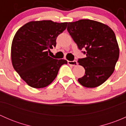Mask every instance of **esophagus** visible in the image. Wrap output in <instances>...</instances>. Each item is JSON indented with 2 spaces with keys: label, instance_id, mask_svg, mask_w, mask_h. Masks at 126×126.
Listing matches in <instances>:
<instances>
[{
  "label": "esophagus",
  "instance_id": "34e87169",
  "mask_svg": "<svg viewBox=\"0 0 126 126\" xmlns=\"http://www.w3.org/2000/svg\"><path fill=\"white\" fill-rule=\"evenodd\" d=\"M68 64H70V65H71V66H77V64H78V63H77V61H76V60H74V61H68Z\"/></svg>",
  "mask_w": 126,
  "mask_h": 126
}]
</instances>
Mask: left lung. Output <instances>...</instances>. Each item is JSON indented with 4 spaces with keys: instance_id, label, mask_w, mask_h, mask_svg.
I'll list each match as a JSON object with an SVG mask.
<instances>
[{
    "instance_id": "1",
    "label": "left lung",
    "mask_w": 126,
    "mask_h": 126,
    "mask_svg": "<svg viewBox=\"0 0 126 126\" xmlns=\"http://www.w3.org/2000/svg\"><path fill=\"white\" fill-rule=\"evenodd\" d=\"M67 30L79 49L87 50V57L78 60L85 69L79 82L87 88L99 87L112 74L119 58L115 33L106 24L90 19L69 22Z\"/></svg>"
}]
</instances>
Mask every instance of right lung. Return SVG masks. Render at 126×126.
Wrapping results in <instances>:
<instances>
[{"instance_id":"add662e5","label":"right lung","mask_w":126,"mask_h":126,"mask_svg":"<svg viewBox=\"0 0 126 126\" xmlns=\"http://www.w3.org/2000/svg\"><path fill=\"white\" fill-rule=\"evenodd\" d=\"M68 22L50 20L33 21L21 27L11 44L13 66L28 85L42 88L50 85L57 77L64 59H54L48 54L56 46L57 37L67 27Z\"/></svg>"}]
</instances>
